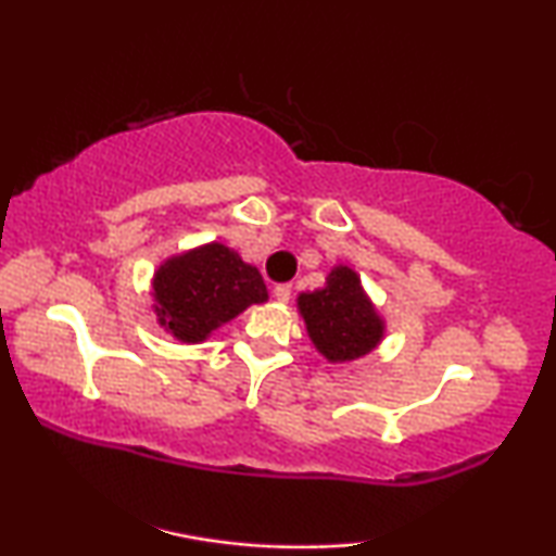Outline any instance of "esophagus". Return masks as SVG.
Listing matches in <instances>:
<instances>
[{
  "label": "esophagus",
  "mask_w": 556,
  "mask_h": 556,
  "mask_svg": "<svg viewBox=\"0 0 556 556\" xmlns=\"http://www.w3.org/2000/svg\"><path fill=\"white\" fill-rule=\"evenodd\" d=\"M291 293H293V288L288 283H280V286L273 288V295H276V301H280V303L291 301Z\"/></svg>",
  "instance_id": "1"
}]
</instances>
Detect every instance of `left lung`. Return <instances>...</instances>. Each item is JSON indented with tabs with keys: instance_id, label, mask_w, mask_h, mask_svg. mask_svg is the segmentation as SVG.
<instances>
[{
	"instance_id": "1",
	"label": "left lung",
	"mask_w": 556,
	"mask_h": 556,
	"mask_svg": "<svg viewBox=\"0 0 556 556\" xmlns=\"http://www.w3.org/2000/svg\"><path fill=\"white\" fill-rule=\"evenodd\" d=\"M295 308L306 324L311 344L331 364L359 362L387 337L384 316L364 291L352 265H333L326 286L299 293Z\"/></svg>"
}]
</instances>
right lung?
<instances>
[{
    "label": "right lung",
    "mask_w": 556,
    "mask_h": 556,
    "mask_svg": "<svg viewBox=\"0 0 556 556\" xmlns=\"http://www.w3.org/2000/svg\"><path fill=\"white\" fill-rule=\"evenodd\" d=\"M156 324L181 344H202L242 311L268 301L261 270L223 242L169 255L151 276Z\"/></svg>",
    "instance_id": "add662e5"
}]
</instances>
